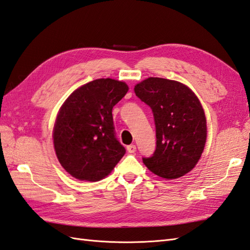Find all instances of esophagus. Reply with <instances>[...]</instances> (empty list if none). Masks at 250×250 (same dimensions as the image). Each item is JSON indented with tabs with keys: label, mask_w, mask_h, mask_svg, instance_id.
Here are the masks:
<instances>
[{
	"label": "esophagus",
	"mask_w": 250,
	"mask_h": 250,
	"mask_svg": "<svg viewBox=\"0 0 250 250\" xmlns=\"http://www.w3.org/2000/svg\"><path fill=\"white\" fill-rule=\"evenodd\" d=\"M126 150L129 153H134L136 151V146L135 145H129V146L126 147Z\"/></svg>",
	"instance_id": "obj_1"
}]
</instances>
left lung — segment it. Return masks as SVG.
<instances>
[{
	"label": "left lung",
	"instance_id": "1",
	"mask_svg": "<svg viewBox=\"0 0 250 250\" xmlns=\"http://www.w3.org/2000/svg\"><path fill=\"white\" fill-rule=\"evenodd\" d=\"M152 109L156 148L144 164L154 175L177 179L198 163L207 141V120L198 98L177 81L148 78L134 87Z\"/></svg>",
	"mask_w": 250,
	"mask_h": 250
}]
</instances>
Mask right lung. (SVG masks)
Wrapping results in <instances>:
<instances>
[{
  "label": "right lung",
  "mask_w": 250,
  "mask_h": 250,
  "mask_svg": "<svg viewBox=\"0 0 250 250\" xmlns=\"http://www.w3.org/2000/svg\"><path fill=\"white\" fill-rule=\"evenodd\" d=\"M127 90L125 82L98 79L75 89L62 105L53 130L54 149L63 169L75 179L99 181L125 155L112 111Z\"/></svg>",
  "instance_id": "right-lung-1"
}]
</instances>
